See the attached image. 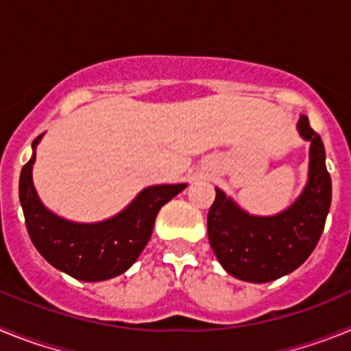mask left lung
<instances>
[{
  "label": "left lung",
  "instance_id": "obj_1",
  "mask_svg": "<svg viewBox=\"0 0 351 351\" xmlns=\"http://www.w3.org/2000/svg\"><path fill=\"white\" fill-rule=\"evenodd\" d=\"M297 132L309 142L308 182L295 202L272 216L244 210L234 198L216 188L207 214V234L221 267L247 283H269L300 267L316 247L324 232L332 182L325 167L320 135L299 117Z\"/></svg>",
  "mask_w": 351,
  "mask_h": 351
}]
</instances>
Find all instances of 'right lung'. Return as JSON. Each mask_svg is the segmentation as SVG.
<instances>
[{
    "instance_id": "right-lung-1",
    "label": "right lung",
    "mask_w": 351,
    "mask_h": 351,
    "mask_svg": "<svg viewBox=\"0 0 351 351\" xmlns=\"http://www.w3.org/2000/svg\"><path fill=\"white\" fill-rule=\"evenodd\" d=\"M42 137L43 133L31 145L33 156L19 181V198L35 247L52 267L80 281H105L126 272L149 243L161 207L188 184L147 186L112 218L70 221L43 206L33 184L36 145Z\"/></svg>"
}]
</instances>
